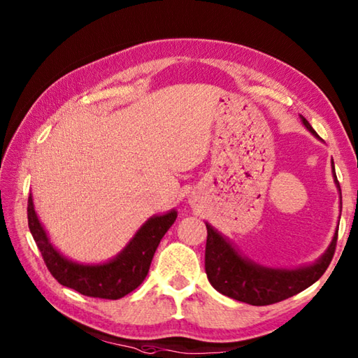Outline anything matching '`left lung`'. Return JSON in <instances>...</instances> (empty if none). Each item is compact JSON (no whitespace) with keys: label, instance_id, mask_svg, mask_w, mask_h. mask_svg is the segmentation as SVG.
<instances>
[{"label":"left lung","instance_id":"1","mask_svg":"<svg viewBox=\"0 0 358 358\" xmlns=\"http://www.w3.org/2000/svg\"><path fill=\"white\" fill-rule=\"evenodd\" d=\"M303 124L308 131L315 135L317 132L308 123L305 117H301ZM334 171V163H332ZM334 180L340 191V183L334 171ZM341 195V192H340ZM208 240L206 252H204V269L208 273L209 283L218 292L234 300L249 303L252 306L273 305L289 296L305 291L306 287L314 285L320 278L332 260L336 252L338 229L334 234L329 248L322 258L309 266L296 269H271L263 268L248 258L241 257L238 250L227 241L222 234H218L214 227L206 223Z\"/></svg>","mask_w":358,"mask_h":358}]
</instances>
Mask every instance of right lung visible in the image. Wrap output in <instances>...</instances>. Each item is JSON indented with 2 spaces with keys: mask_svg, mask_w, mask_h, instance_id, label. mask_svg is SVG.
<instances>
[{
  "mask_svg": "<svg viewBox=\"0 0 358 358\" xmlns=\"http://www.w3.org/2000/svg\"><path fill=\"white\" fill-rule=\"evenodd\" d=\"M175 218L177 210L150 217L129 241V245L110 262L103 264H78L67 260L52 246L48 234L36 217L32 195L27 201L30 234L53 278L59 285L75 289L83 295L106 300H118L143 283L159 241L173 224Z\"/></svg>",
  "mask_w": 358,
  "mask_h": 358,
  "instance_id": "obj_1",
  "label": "right lung"
}]
</instances>
